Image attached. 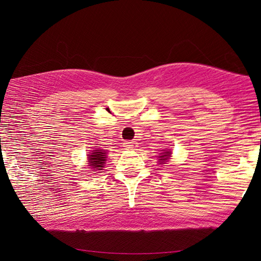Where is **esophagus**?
Wrapping results in <instances>:
<instances>
[{"mask_svg":"<svg viewBox=\"0 0 261 261\" xmlns=\"http://www.w3.org/2000/svg\"><path fill=\"white\" fill-rule=\"evenodd\" d=\"M124 147L126 149H134V148L137 147V144H136V141L127 140V141H125V143H124Z\"/></svg>","mask_w":261,"mask_h":261,"instance_id":"esophagus-1","label":"esophagus"}]
</instances>
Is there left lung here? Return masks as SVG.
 Returning <instances> with one entry per match:
<instances>
[{"label":"left lung","instance_id":"obj_1","mask_svg":"<svg viewBox=\"0 0 261 261\" xmlns=\"http://www.w3.org/2000/svg\"><path fill=\"white\" fill-rule=\"evenodd\" d=\"M171 154H172L171 150H162V153H160V155L158 156L159 158V164H165V162H168Z\"/></svg>","mask_w":261,"mask_h":261}]
</instances>
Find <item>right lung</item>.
Returning <instances> with one entry per match:
<instances>
[{"label": "right lung", "mask_w": 261, "mask_h": 261, "mask_svg": "<svg viewBox=\"0 0 261 261\" xmlns=\"http://www.w3.org/2000/svg\"><path fill=\"white\" fill-rule=\"evenodd\" d=\"M87 158H88V163H89L88 167L93 172L101 171V170H103L106 161L108 159L107 150H105V149H94V150H91V152L88 153Z\"/></svg>", "instance_id": "right-lung-1"}]
</instances>
